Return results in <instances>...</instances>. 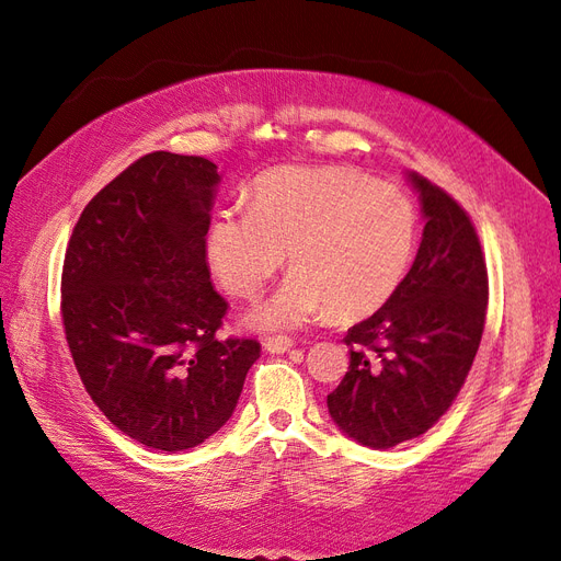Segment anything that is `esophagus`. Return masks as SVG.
I'll use <instances>...</instances> for the list:
<instances>
[{
  "label": "esophagus",
  "instance_id": "esophagus-1",
  "mask_svg": "<svg viewBox=\"0 0 561 561\" xmlns=\"http://www.w3.org/2000/svg\"><path fill=\"white\" fill-rule=\"evenodd\" d=\"M263 346L267 353H286L294 346V341L289 336H267L263 341Z\"/></svg>",
  "mask_w": 561,
  "mask_h": 561
}]
</instances>
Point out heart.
<instances>
[{
    "label": "heart",
    "mask_w": 561,
    "mask_h": 561,
    "mask_svg": "<svg viewBox=\"0 0 561 561\" xmlns=\"http://www.w3.org/2000/svg\"><path fill=\"white\" fill-rule=\"evenodd\" d=\"M417 210L396 184L353 168H279L257 178L251 206L215 215L206 253L215 279L253 298L284 265L294 272L251 314L261 329H294L332 312L357 320L379 310L405 279Z\"/></svg>",
    "instance_id": "heart-1"
}]
</instances>
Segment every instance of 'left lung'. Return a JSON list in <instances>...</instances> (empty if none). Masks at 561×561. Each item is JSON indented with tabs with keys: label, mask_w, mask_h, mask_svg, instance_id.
Returning <instances> with one entry per match:
<instances>
[{
	"label": "left lung",
	"mask_w": 561,
	"mask_h": 561,
	"mask_svg": "<svg viewBox=\"0 0 561 561\" xmlns=\"http://www.w3.org/2000/svg\"><path fill=\"white\" fill-rule=\"evenodd\" d=\"M426 215L417 257L396 294L348 329L351 365L327 396L329 414L369 448L417 438L450 410L477 357L488 270L469 213L414 175Z\"/></svg>",
	"instance_id": "left-lung-1"
}]
</instances>
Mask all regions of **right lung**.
I'll use <instances>...</instances> for the list:
<instances>
[{
    "instance_id": "obj_1",
    "label": "right lung",
    "mask_w": 561,
    "mask_h": 561,
    "mask_svg": "<svg viewBox=\"0 0 561 561\" xmlns=\"http://www.w3.org/2000/svg\"><path fill=\"white\" fill-rule=\"evenodd\" d=\"M218 165L153 151L99 192L70 234L61 320L94 405L147 448L213 436L261 357L255 339H218L227 300L206 263Z\"/></svg>"
}]
</instances>
